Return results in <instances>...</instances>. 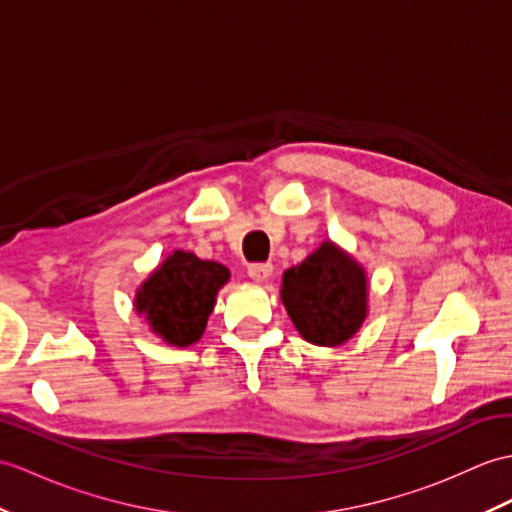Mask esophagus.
Returning a JSON list of instances; mask_svg holds the SVG:
<instances>
[{
    "mask_svg": "<svg viewBox=\"0 0 512 512\" xmlns=\"http://www.w3.org/2000/svg\"><path fill=\"white\" fill-rule=\"evenodd\" d=\"M272 275V264H251L248 266V277L255 283H266Z\"/></svg>",
    "mask_w": 512,
    "mask_h": 512,
    "instance_id": "34e87169",
    "label": "esophagus"
}]
</instances>
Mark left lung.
Listing matches in <instances>:
<instances>
[{
  "instance_id": "8db88e82",
  "label": "left lung",
  "mask_w": 512,
  "mask_h": 512,
  "mask_svg": "<svg viewBox=\"0 0 512 512\" xmlns=\"http://www.w3.org/2000/svg\"><path fill=\"white\" fill-rule=\"evenodd\" d=\"M281 301L303 340L340 347L358 334L368 316V275L351 253L325 240L283 272Z\"/></svg>"
}]
</instances>
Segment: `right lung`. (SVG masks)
Here are the masks:
<instances>
[{
  "mask_svg": "<svg viewBox=\"0 0 512 512\" xmlns=\"http://www.w3.org/2000/svg\"><path fill=\"white\" fill-rule=\"evenodd\" d=\"M229 279L231 270L220 261L172 251L141 281L133 301L135 312L165 344L189 347L205 334L216 296Z\"/></svg>",
  "mask_w": 512,
  "mask_h": 512,
  "instance_id": "obj_1",
  "label": "right lung"
}]
</instances>
